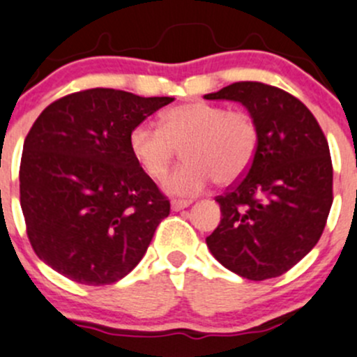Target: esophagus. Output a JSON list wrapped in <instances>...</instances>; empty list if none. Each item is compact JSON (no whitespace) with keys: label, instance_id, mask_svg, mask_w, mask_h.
<instances>
[{"label":"esophagus","instance_id":"obj_1","mask_svg":"<svg viewBox=\"0 0 357 357\" xmlns=\"http://www.w3.org/2000/svg\"><path fill=\"white\" fill-rule=\"evenodd\" d=\"M190 203H192L190 199H174V201H172V210L180 211V210H183V208L189 206Z\"/></svg>","mask_w":357,"mask_h":357}]
</instances>
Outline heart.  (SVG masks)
Segmentation results:
<instances>
[{"instance_id":"obj_1","label":"heart","mask_w":357,"mask_h":357,"mask_svg":"<svg viewBox=\"0 0 357 357\" xmlns=\"http://www.w3.org/2000/svg\"><path fill=\"white\" fill-rule=\"evenodd\" d=\"M260 128L252 112L192 100L165 111L160 128L140 123L130 132L128 147L140 170L153 180L168 174L177 149L185 163L165 180L178 196L201 194L213 180L220 185L245 177L255 161Z\"/></svg>"}]
</instances>
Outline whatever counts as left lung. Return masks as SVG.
<instances>
[{"label":"left lung","mask_w":357,"mask_h":357,"mask_svg":"<svg viewBox=\"0 0 357 357\" xmlns=\"http://www.w3.org/2000/svg\"><path fill=\"white\" fill-rule=\"evenodd\" d=\"M204 98L241 102L260 128L248 174L215 197L222 218L208 248L246 280L281 276L316 246L326 225L333 203L326 137L312 112L278 86L238 81Z\"/></svg>","instance_id":"obj_1"}]
</instances>
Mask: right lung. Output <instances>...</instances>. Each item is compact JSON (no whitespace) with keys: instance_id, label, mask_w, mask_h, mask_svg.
Segmentation results:
<instances>
[{"instance_id":"1","label":"right lung","mask_w":357,"mask_h":357,"mask_svg":"<svg viewBox=\"0 0 357 357\" xmlns=\"http://www.w3.org/2000/svg\"><path fill=\"white\" fill-rule=\"evenodd\" d=\"M170 102L90 88L52 102L31 126L20 206L34 253L62 276L102 287L142 260L170 199L135 163L128 137Z\"/></svg>"}]
</instances>
